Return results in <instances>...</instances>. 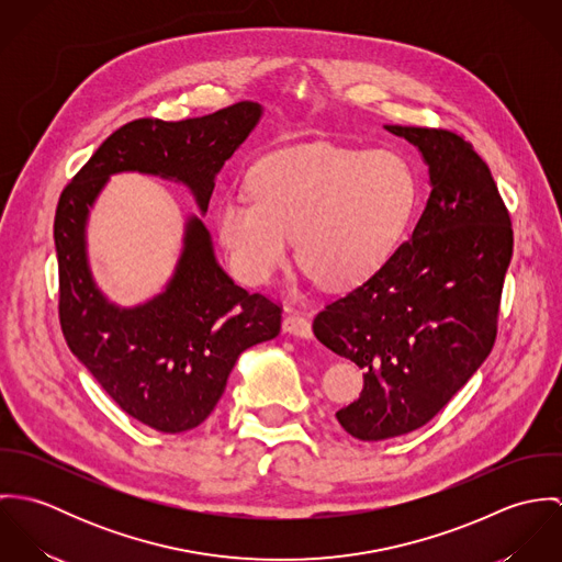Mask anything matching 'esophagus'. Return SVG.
I'll return each mask as SVG.
<instances>
[{
  "label": "esophagus",
  "mask_w": 562,
  "mask_h": 562,
  "mask_svg": "<svg viewBox=\"0 0 562 562\" xmlns=\"http://www.w3.org/2000/svg\"><path fill=\"white\" fill-rule=\"evenodd\" d=\"M283 330L285 333H292V335H299V337H305L310 339L314 333H312V322L307 316L299 314V312H290L283 321Z\"/></svg>",
  "instance_id": "1"
}]
</instances>
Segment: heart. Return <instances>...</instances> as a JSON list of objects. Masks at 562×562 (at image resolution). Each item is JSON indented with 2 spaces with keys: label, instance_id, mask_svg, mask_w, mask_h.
Returning <instances> with one entry per match:
<instances>
[{
  "label": "heart",
  "instance_id": "heart-1",
  "mask_svg": "<svg viewBox=\"0 0 562 562\" xmlns=\"http://www.w3.org/2000/svg\"><path fill=\"white\" fill-rule=\"evenodd\" d=\"M250 194L218 203L216 232L236 272L268 283L299 259L328 288L370 279L394 252L415 201L408 161L390 149L312 145L261 161Z\"/></svg>",
  "mask_w": 562,
  "mask_h": 562
}]
</instances>
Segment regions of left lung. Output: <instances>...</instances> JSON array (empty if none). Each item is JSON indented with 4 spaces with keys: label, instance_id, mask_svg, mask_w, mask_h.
Here are the masks:
<instances>
[{
    "label": "left lung",
    "instance_id": "1",
    "mask_svg": "<svg viewBox=\"0 0 562 562\" xmlns=\"http://www.w3.org/2000/svg\"><path fill=\"white\" fill-rule=\"evenodd\" d=\"M413 143L430 196L408 240L361 285L328 303L314 333L363 374L359 401L335 413L361 441L430 422L488 357L513 227L488 166L452 130L385 125Z\"/></svg>",
    "mask_w": 562,
    "mask_h": 562
}]
</instances>
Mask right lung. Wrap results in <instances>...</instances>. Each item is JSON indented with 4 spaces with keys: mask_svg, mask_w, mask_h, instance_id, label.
I'll list each match as a JSON object with an SVG mask.
<instances>
[{
    "mask_svg": "<svg viewBox=\"0 0 562 562\" xmlns=\"http://www.w3.org/2000/svg\"><path fill=\"white\" fill-rule=\"evenodd\" d=\"M259 116L257 103L241 101L175 123L132 121L101 143L56 207L63 335L105 394L160 432H183L207 419L241 352L279 335L283 310L227 277L205 225L194 216L186 223L181 259L160 296L134 310L110 305L86 261L88 207L110 175L138 170L186 183L205 212L214 177Z\"/></svg>",
    "mask_w": 562,
    "mask_h": 562,
    "instance_id": "add662e5",
    "label": "right lung"
}]
</instances>
